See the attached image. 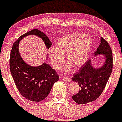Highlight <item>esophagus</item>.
Returning a JSON list of instances; mask_svg holds the SVG:
<instances>
[{"mask_svg":"<svg viewBox=\"0 0 122 122\" xmlns=\"http://www.w3.org/2000/svg\"><path fill=\"white\" fill-rule=\"evenodd\" d=\"M61 78H62V79L64 81H67V82H70V78H69V77H67V76H62V77H61Z\"/></svg>","mask_w":122,"mask_h":122,"instance_id":"1","label":"esophagus"}]
</instances>
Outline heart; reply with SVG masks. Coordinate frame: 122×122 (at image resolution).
<instances>
[{
    "label": "heart",
    "instance_id": "1",
    "mask_svg": "<svg viewBox=\"0 0 122 122\" xmlns=\"http://www.w3.org/2000/svg\"><path fill=\"white\" fill-rule=\"evenodd\" d=\"M92 46V39L88 34L74 32L63 36L56 42L54 48L49 50L51 63L55 70L61 68L66 54L67 61L76 67H81L87 61ZM71 66L68 64L63 69L67 73Z\"/></svg>",
    "mask_w": 122,
    "mask_h": 122
}]
</instances>
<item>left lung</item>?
Masks as SVG:
<instances>
[{
  "mask_svg": "<svg viewBox=\"0 0 122 122\" xmlns=\"http://www.w3.org/2000/svg\"><path fill=\"white\" fill-rule=\"evenodd\" d=\"M102 55L105 63L101 67L94 68L92 61L89 60L74 73L72 80L77 82L81 88L72 98L78 104H86L96 100L103 92L113 68V56L110 46L102 37L100 45L94 53V56Z\"/></svg>",
  "mask_w": 122,
  "mask_h": 122,
  "instance_id": "left-lung-1",
  "label": "left lung"
}]
</instances>
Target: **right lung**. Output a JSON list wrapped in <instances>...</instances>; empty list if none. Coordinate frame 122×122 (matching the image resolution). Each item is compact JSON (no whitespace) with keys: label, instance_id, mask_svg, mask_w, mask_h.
Listing matches in <instances>:
<instances>
[{"label":"right lung","instance_id":"1","mask_svg":"<svg viewBox=\"0 0 122 122\" xmlns=\"http://www.w3.org/2000/svg\"><path fill=\"white\" fill-rule=\"evenodd\" d=\"M34 35L42 38L47 49L52 42L46 35L37 29H34L20 36L14 43L10 53V69L14 83L20 94L28 100L40 102L48 95L54 83L59 80L55 70L46 63L40 66L27 65L22 59L19 50V44L23 38ZM48 58V57H47Z\"/></svg>","mask_w":122,"mask_h":122}]
</instances>
